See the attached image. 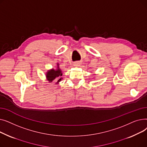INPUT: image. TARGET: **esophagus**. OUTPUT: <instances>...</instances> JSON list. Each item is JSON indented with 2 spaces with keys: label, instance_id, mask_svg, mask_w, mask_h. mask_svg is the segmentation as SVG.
<instances>
[{
  "label": "esophagus",
  "instance_id": "esophagus-1",
  "mask_svg": "<svg viewBox=\"0 0 147 147\" xmlns=\"http://www.w3.org/2000/svg\"><path fill=\"white\" fill-rule=\"evenodd\" d=\"M73 64H74V66H79L80 65V63H79V62L77 61V62H75V63H74Z\"/></svg>",
  "mask_w": 147,
  "mask_h": 147
}]
</instances>
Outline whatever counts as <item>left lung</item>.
I'll return each mask as SVG.
<instances>
[{
    "mask_svg": "<svg viewBox=\"0 0 147 147\" xmlns=\"http://www.w3.org/2000/svg\"><path fill=\"white\" fill-rule=\"evenodd\" d=\"M94 75H95V74H94Z\"/></svg>",
    "mask_w": 147,
    "mask_h": 147,
    "instance_id": "obj_1",
    "label": "left lung"
}]
</instances>
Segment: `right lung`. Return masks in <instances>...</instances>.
Wrapping results in <instances>:
<instances>
[{
	"mask_svg": "<svg viewBox=\"0 0 147 147\" xmlns=\"http://www.w3.org/2000/svg\"><path fill=\"white\" fill-rule=\"evenodd\" d=\"M59 64L58 63L57 64V68L54 69L52 68L46 73V77L47 80L49 81V83L52 82V81L55 80L56 82L55 84H58L63 78H61L63 75V71L59 68Z\"/></svg>",
	"mask_w": 147,
	"mask_h": 147,
	"instance_id": "1",
	"label": "right lung"
}]
</instances>
